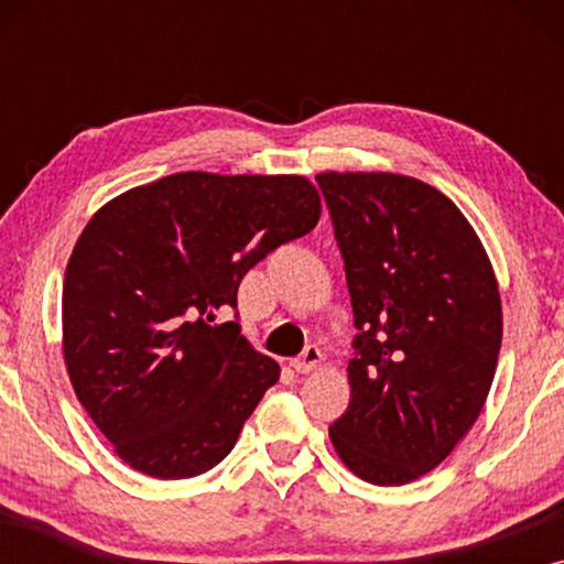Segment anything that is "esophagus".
Returning <instances> with one entry per match:
<instances>
[{
  "label": "esophagus",
  "mask_w": 564,
  "mask_h": 564,
  "mask_svg": "<svg viewBox=\"0 0 564 564\" xmlns=\"http://www.w3.org/2000/svg\"><path fill=\"white\" fill-rule=\"evenodd\" d=\"M318 365H321V349H318V346H305V351L300 354L295 361H292V369H295V372H300V375H307V372H313V369Z\"/></svg>",
  "instance_id": "1"
}]
</instances>
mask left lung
Masks as SVG:
<instances>
[{"label": "left lung", "instance_id": "1", "mask_svg": "<svg viewBox=\"0 0 564 564\" xmlns=\"http://www.w3.org/2000/svg\"><path fill=\"white\" fill-rule=\"evenodd\" d=\"M354 307L351 400L328 426L375 485H405L473 429L496 375L498 282L465 215L400 174H318Z\"/></svg>", "mask_w": 564, "mask_h": 564}]
</instances>
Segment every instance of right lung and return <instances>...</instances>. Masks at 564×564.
I'll return each instance as SVG.
<instances>
[{
	"label": "right lung",
	"mask_w": 564,
	"mask_h": 564,
	"mask_svg": "<svg viewBox=\"0 0 564 564\" xmlns=\"http://www.w3.org/2000/svg\"><path fill=\"white\" fill-rule=\"evenodd\" d=\"M303 176L182 172L87 223L64 280V359L79 403L122 462L159 480L213 469L280 380L238 323V284L311 234ZM235 311L215 324L214 315Z\"/></svg>",
	"instance_id": "add662e5"
}]
</instances>
